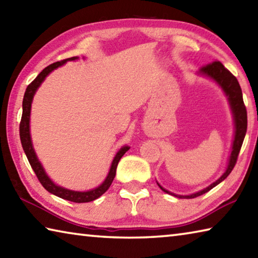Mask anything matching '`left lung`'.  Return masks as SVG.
<instances>
[{
    "instance_id": "1",
    "label": "left lung",
    "mask_w": 258,
    "mask_h": 258,
    "mask_svg": "<svg viewBox=\"0 0 258 258\" xmlns=\"http://www.w3.org/2000/svg\"><path fill=\"white\" fill-rule=\"evenodd\" d=\"M203 75H206L211 77L212 79H214L216 83H218L221 87L223 88L225 94L228 95L230 105H231L233 116H234V123H236V134H234V141H233V146H232V152L231 155H230L229 160V165L227 168V171L223 173L222 177L219 180H216L214 183H212L211 186L205 188L204 190L198 191L196 194H192L190 196H178L179 198H195L203 195L207 191H210L212 188H214L216 184H219L221 181L228 177V175L231 173L233 170L234 165L237 163L239 152L241 150L243 139H245V135L247 132V110L245 106V103H243L242 98V92L241 87L239 85L238 80L236 77H234L231 72H230L227 68H225L222 63L220 61H213L211 63H207V64L203 66L200 70ZM159 187L166 194H171V195H174V194L165 190L164 188H162L160 184Z\"/></svg>"
}]
</instances>
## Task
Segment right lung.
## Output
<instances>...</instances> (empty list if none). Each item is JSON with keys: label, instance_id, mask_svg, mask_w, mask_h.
<instances>
[{"label": "right lung", "instance_id": "right-lung-1", "mask_svg": "<svg viewBox=\"0 0 258 258\" xmlns=\"http://www.w3.org/2000/svg\"><path fill=\"white\" fill-rule=\"evenodd\" d=\"M76 58L77 56H74V57L66 58V60H61V61L52 63V64H49L48 67L45 68V69L40 72V74L36 77V78L31 81L28 86H27L24 101H22V116H21V121L19 125V133H20V141H21L22 148H24L27 159L29 161V164L31 168H33L36 177H37V179L39 180V182L42 183V186L46 189L47 191H49L57 197L63 198V200H67L74 203H88V202L95 201L98 197H101L103 194L110 188L113 179L115 177L117 163H119V161L121 160V157L123 156L124 153L129 150V147L128 146L122 147L121 150L116 153L114 160L112 162L110 172H108V175L106 177L105 181H104L101 186L93 189V190L85 191V192L72 191V190H69V189H64L62 187L55 186V184L49 180L46 173H45L44 169L42 168V165H40V163L38 162L37 157H36V154L33 148V144H31L30 134H29L30 106H31V101H33L36 89L39 87V85L42 84V81L45 78H46V76L49 74V72L53 71L54 69H56L57 67L64 64L67 61H72V60H76Z\"/></svg>", "mask_w": 258, "mask_h": 258}]
</instances>
